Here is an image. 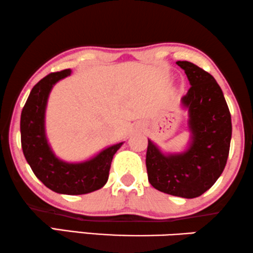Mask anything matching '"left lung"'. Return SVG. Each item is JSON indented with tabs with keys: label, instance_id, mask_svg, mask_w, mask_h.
<instances>
[{
	"label": "left lung",
	"instance_id": "1",
	"mask_svg": "<svg viewBox=\"0 0 253 253\" xmlns=\"http://www.w3.org/2000/svg\"><path fill=\"white\" fill-rule=\"evenodd\" d=\"M190 84L181 98L187 111L189 141L181 152H163L148 139L146 168L154 188L194 199L210 189L228 159L232 120L221 87L212 75L190 61H177Z\"/></svg>",
	"mask_w": 253,
	"mask_h": 253
}]
</instances>
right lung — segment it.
Here are the masks:
<instances>
[{"label":"right lung","mask_w":253,"mask_h":253,"mask_svg":"<svg viewBox=\"0 0 253 253\" xmlns=\"http://www.w3.org/2000/svg\"><path fill=\"white\" fill-rule=\"evenodd\" d=\"M71 74L72 69L51 73L33 87L21 112V147L34 174L47 188L66 195H82L104 187L113 156L124 141L81 162H67L54 154L45 131L47 99L54 84Z\"/></svg>","instance_id":"1"}]
</instances>
